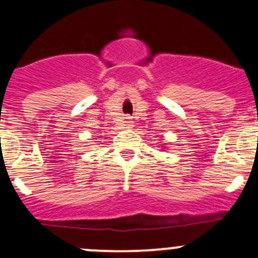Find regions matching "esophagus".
<instances>
[{
	"label": "esophagus",
	"instance_id": "esophagus-1",
	"mask_svg": "<svg viewBox=\"0 0 258 258\" xmlns=\"http://www.w3.org/2000/svg\"><path fill=\"white\" fill-rule=\"evenodd\" d=\"M132 118L130 116H126V117H123V119H122V123H123V126H126V127H131L132 126Z\"/></svg>",
	"mask_w": 258,
	"mask_h": 258
}]
</instances>
